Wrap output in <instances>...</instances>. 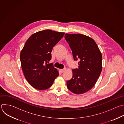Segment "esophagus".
Instances as JSON below:
<instances>
[{"instance_id": "esophagus-1", "label": "esophagus", "mask_w": 124, "mask_h": 124, "mask_svg": "<svg viewBox=\"0 0 124 124\" xmlns=\"http://www.w3.org/2000/svg\"><path fill=\"white\" fill-rule=\"evenodd\" d=\"M65 70H66L65 69H60V71L61 73H63Z\"/></svg>"}]
</instances>
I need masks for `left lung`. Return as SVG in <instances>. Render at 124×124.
<instances>
[{"label": "left lung", "instance_id": "1", "mask_svg": "<svg viewBox=\"0 0 124 124\" xmlns=\"http://www.w3.org/2000/svg\"><path fill=\"white\" fill-rule=\"evenodd\" d=\"M65 38L72 50L74 60L79 58V68L72 70V78L67 82L68 89L74 94L84 93L95 85L102 70V54L91 37L80 33H66Z\"/></svg>", "mask_w": 124, "mask_h": 124}]
</instances>
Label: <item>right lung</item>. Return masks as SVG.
Here are the masks:
<instances>
[{
  "label": "right lung",
  "instance_id": "right-lung-1",
  "mask_svg": "<svg viewBox=\"0 0 124 124\" xmlns=\"http://www.w3.org/2000/svg\"><path fill=\"white\" fill-rule=\"evenodd\" d=\"M64 34L45 30L32 34L26 41L20 59L24 75L33 88L38 90H47L59 75L58 70L52 63H47L51 59L54 47Z\"/></svg>",
  "mask_w": 124,
  "mask_h": 124
}]
</instances>
